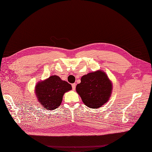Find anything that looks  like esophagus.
Segmentation results:
<instances>
[{
  "mask_svg": "<svg viewBox=\"0 0 152 152\" xmlns=\"http://www.w3.org/2000/svg\"><path fill=\"white\" fill-rule=\"evenodd\" d=\"M76 83H74V84H72V89H73V91H75V89H76Z\"/></svg>",
  "mask_w": 152,
  "mask_h": 152,
  "instance_id": "1",
  "label": "esophagus"
}]
</instances>
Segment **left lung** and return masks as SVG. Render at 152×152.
<instances>
[{
    "mask_svg": "<svg viewBox=\"0 0 152 152\" xmlns=\"http://www.w3.org/2000/svg\"><path fill=\"white\" fill-rule=\"evenodd\" d=\"M76 89L87 107L97 109L109 100L112 83L105 72L98 70L83 76Z\"/></svg>",
    "mask_w": 152,
    "mask_h": 152,
    "instance_id": "obj_1",
    "label": "left lung"
}]
</instances>
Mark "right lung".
<instances>
[{"label":"right lung","instance_id":"right-lung-1","mask_svg":"<svg viewBox=\"0 0 152 152\" xmlns=\"http://www.w3.org/2000/svg\"><path fill=\"white\" fill-rule=\"evenodd\" d=\"M35 88L38 102L44 108L52 110L60 105L64 94L71 90L72 87L59 76L54 75L39 82Z\"/></svg>","mask_w":152,"mask_h":152}]
</instances>
